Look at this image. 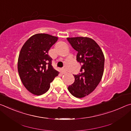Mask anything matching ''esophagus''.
Masks as SVG:
<instances>
[{"label": "esophagus", "instance_id": "34e87169", "mask_svg": "<svg viewBox=\"0 0 131 131\" xmlns=\"http://www.w3.org/2000/svg\"><path fill=\"white\" fill-rule=\"evenodd\" d=\"M62 72L63 74H65V73H66V70L65 69L63 68L62 69Z\"/></svg>", "mask_w": 131, "mask_h": 131}]
</instances>
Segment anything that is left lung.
<instances>
[{
	"label": "left lung",
	"mask_w": 131,
	"mask_h": 131,
	"mask_svg": "<svg viewBox=\"0 0 131 131\" xmlns=\"http://www.w3.org/2000/svg\"><path fill=\"white\" fill-rule=\"evenodd\" d=\"M67 40L77 51L76 59L82 65L80 73L74 74V82L68 90L74 96L81 98L95 90L101 81L105 57L98 44L90 37H68Z\"/></svg>",
	"instance_id": "left-lung-1"
}]
</instances>
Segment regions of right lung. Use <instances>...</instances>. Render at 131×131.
<instances>
[{"mask_svg": "<svg viewBox=\"0 0 131 131\" xmlns=\"http://www.w3.org/2000/svg\"><path fill=\"white\" fill-rule=\"evenodd\" d=\"M58 37L46 34L33 35L22 47L18 59V71L23 85L36 95L49 90L50 83L59 74L51 65L48 51Z\"/></svg>", "mask_w": 131, "mask_h": 131, "instance_id": "right-lung-1", "label": "right lung"}]
</instances>
